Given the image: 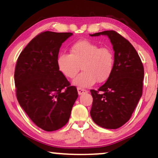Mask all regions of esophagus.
<instances>
[{"label":"esophagus","mask_w":158,"mask_h":158,"mask_svg":"<svg viewBox=\"0 0 158 158\" xmlns=\"http://www.w3.org/2000/svg\"><path fill=\"white\" fill-rule=\"evenodd\" d=\"M88 91L87 90L85 89H83V88H77V93H78L79 95H81L84 94V93H88Z\"/></svg>","instance_id":"esophagus-1"}]
</instances>
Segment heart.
<instances>
[{
  "label": "heart",
  "mask_w": 158,
  "mask_h": 158,
  "mask_svg": "<svg viewBox=\"0 0 158 158\" xmlns=\"http://www.w3.org/2000/svg\"><path fill=\"white\" fill-rule=\"evenodd\" d=\"M115 57L110 47H100L88 40H80L70 47V54L58 56L57 67L63 75L73 78L81 68L83 72L73 81L78 87H89L97 81L103 83L111 75Z\"/></svg>",
  "instance_id": "obj_1"
}]
</instances>
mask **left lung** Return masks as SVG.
Instances as JSON below:
<instances>
[{
    "label": "left lung",
    "instance_id": "left-lung-1",
    "mask_svg": "<svg viewBox=\"0 0 158 158\" xmlns=\"http://www.w3.org/2000/svg\"><path fill=\"white\" fill-rule=\"evenodd\" d=\"M107 35L114 50L111 75L98 90H90L92 119L103 128L115 129L131 118L142 95L144 67L130 42L115 31H104L91 36Z\"/></svg>",
    "mask_w": 158,
    "mask_h": 158
}]
</instances>
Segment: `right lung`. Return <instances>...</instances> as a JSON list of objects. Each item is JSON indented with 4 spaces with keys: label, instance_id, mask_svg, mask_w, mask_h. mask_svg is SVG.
I'll list each match as a JSON object with an SVG mask.
<instances>
[{
    "label": "right lung",
    "instance_id": "add662e5",
    "mask_svg": "<svg viewBox=\"0 0 158 158\" xmlns=\"http://www.w3.org/2000/svg\"><path fill=\"white\" fill-rule=\"evenodd\" d=\"M70 32L44 31L31 40L17 60L14 73L16 95L21 107L38 127L57 130L70 118L78 96L57 67L62 43Z\"/></svg>",
    "mask_w": 158,
    "mask_h": 158
}]
</instances>
